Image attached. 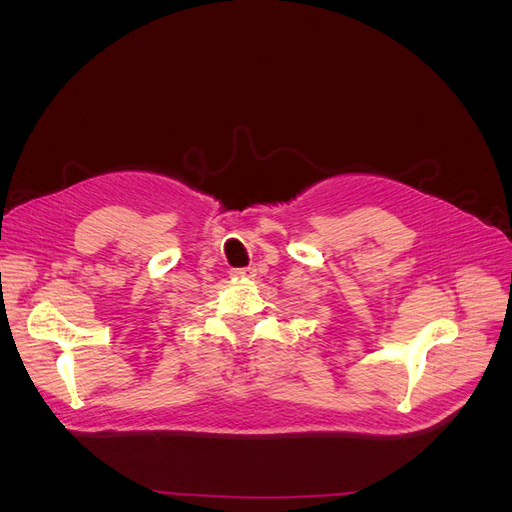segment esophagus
I'll use <instances>...</instances> for the list:
<instances>
[{"mask_svg":"<svg viewBox=\"0 0 512 512\" xmlns=\"http://www.w3.org/2000/svg\"><path fill=\"white\" fill-rule=\"evenodd\" d=\"M232 277H239V280H252V277L256 275V269L254 267H243V269H232L230 271Z\"/></svg>","mask_w":512,"mask_h":512,"instance_id":"obj_1","label":"esophagus"}]
</instances>
